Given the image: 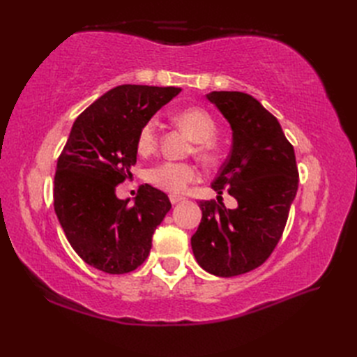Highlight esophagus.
Segmentation results:
<instances>
[{"label":"esophagus","mask_w":357,"mask_h":357,"mask_svg":"<svg viewBox=\"0 0 357 357\" xmlns=\"http://www.w3.org/2000/svg\"><path fill=\"white\" fill-rule=\"evenodd\" d=\"M169 201H171V204H172V205H176V204H178V202H181V201H183V197H178V195H169Z\"/></svg>","instance_id":"esophagus-1"}]
</instances>
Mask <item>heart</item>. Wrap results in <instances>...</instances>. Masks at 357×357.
<instances>
[{
	"label": "heart",
	"mask_w": 357,
	"mask_h": 357,
	"mask_svg": "<svg viewBox=\"0 0 357 357\" xmlns=\"http://www.w3.org/2000/svg\"><path fill=\"white\" fill-rule=\"evenodd\" d=\"M176 122L185 128L193 142H197V153L204 159H211L213 144L210 143L218 132V126L213 116L202 109H186L176 114ZM158 146V122L156 119H150L149 122L139 129L137 138V149L139 155H150L155 152ZM198 178L197 168L185 164V162L167 160L150 168L149 181L160 190L169 193H181L188 188L189 183Z\"/></svg>",
	"instance_id": "heart-1"
}]
</instances>
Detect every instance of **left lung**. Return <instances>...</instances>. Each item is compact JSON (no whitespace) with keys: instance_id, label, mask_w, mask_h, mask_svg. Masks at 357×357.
Masks as SVG:
<instances>
[{"instance_id":"left-lung-1","label":"left lung","mask_w":357,"mask_h":357,"mask_svg":"<svg viewBox=\"0 0 357 357\" xmlns=\"http://www.w3.org/2000/svg\"><path fill=\"white\" fill-rule=\"evenodd\" d=\"M232 131L231 153L211 188L220 197L228 190L238 202L199 201L202 219L190 244L205 271L235 277L261 266L282 238L290 205L298 190L294 147L277 119L252 95L211 92Z\"/></svg>"}]
</instances>
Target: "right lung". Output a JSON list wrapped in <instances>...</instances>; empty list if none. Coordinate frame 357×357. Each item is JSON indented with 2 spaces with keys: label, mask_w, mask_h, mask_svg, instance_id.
<instances>
[{
  "label": "right lung",
  "mask_w": 357,
  "mask_h": 357,
  "mask_svg": "<svg viewBox=\"0 0 357 357\" xmlns=\"http://www.w3.org/2000/svg\"><path fill=\"white\" fill-rule=\"evenodd\" d=\"M180 88L121 84L92 102L71 128L58 159L55 213L74 252L107 274H126L142 265L155 229L171 202L164 192L143 186L134 199L116 197L131 176L139 129Z\"/></svg>",
  "instance_id": "1"
}]
</instances>
